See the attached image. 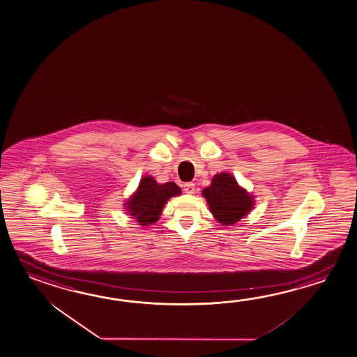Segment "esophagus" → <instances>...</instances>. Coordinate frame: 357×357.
Wrapping results in <instances>:
<instances>
[{
  "instance_id": "1",
  "label": "esophagus",
  "mask_w": 357,
  "mask_h": 357,
  "mask_svg": "<svg viewBox=\"0 0 357 357\" xmlns=\"http://www.w3.org/2000/svg\"><path fill=\"white\" fill-rule=\"evenodd\" d=\"M183 188H184V192H185L187 195H193V193L196 192L195 183H185V184L183 185Z\"/></svg>"
}]
</instances>
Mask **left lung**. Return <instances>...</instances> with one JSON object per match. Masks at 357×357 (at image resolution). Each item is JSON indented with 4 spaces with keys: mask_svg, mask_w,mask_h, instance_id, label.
Returning <instances> with one entry per match:
<instances>
[{
    "mask_svg": "<svg viewBox=\"0 0 357 357\" xmlns=\"http://www.w3.org/2000/svg\"><path fill=\"white\" fill-rule=\"evenodd\" d=\"M212 216L221 225L233 226L255 207V196L239 185L230 173H218L202 190Z\"/></svg>",
    "mask_w": 357,
    "mask_h": 357,
    "instance_id": "1",
    "label": "left lung"
}]
</instances>
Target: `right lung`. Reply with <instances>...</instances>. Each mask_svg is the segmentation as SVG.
I'll return each mask as SVG.
<instances>
[{
	"label": "right lung",
	"instance_id": "1",
	"mask_svg": "<svg viewBox=\"0 0 357 357\" xmlns=\"http://www.w3.org/2000/svg\"><path fill=\"white\" fill-rule=\"evenodd\" d=\"M181 193L182 190L175 183L159 184L151 175H145L139 181L137 190L126 201L124 211L135 218L139 226L153 225L160 218L167 201Z\"/></svg>",
	"mask_w": 357,
	"mask_h": 357
}]
</instances>
